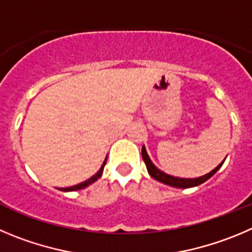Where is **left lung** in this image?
<instances>
[{
  "label": "left lung",
  "mask_w": 252,
  "mask_h": 252,
  "mask_svg": "<svg viewBox=\"0 0 252 252\" xmlns=\"http://www.w3.org/2000/svg\"><path fill=\"white\" fill-rule=\"evenodd\" d=\"M142 157H143V160H144L145 165H147L148 173L150 174V176H152V178H154L155 180H158V182H160V183H164V184H166V185H170V187L184 188V189L185 188L197 187V185H200V184H203V183H205L206 180L210 179L211 176H213L214 174L219 170V169L221 168V165L224 164V161H225L224 160L222 163H220L215 169H214V170H211L210 173L205 174V175L200 176V178H195V179H183V178H175V176L168 175V174H165V173H163L161 170H159V169L152 163V160H150L149 157H148L147 150H145L144 147L142 148Z\"/></svg>",
  "instance_id": "obj_1"
}]
</instances>
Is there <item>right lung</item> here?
<instances>
[{"instance_id":"right-lung-1","label":"right lung","mask_w":252,"mask_h":252,"mask_svg":"<svg viewBox=\"0 0 252 252\" xmlns=\"http://www.w3.org/2000/svg\"><path fill=\"white\" fill-rule=\"evenodd\" d=\"M105 163H107V158H105V160H104V163H103V165L100 166L99 171H98V173L95 174V175L92 176V178H89L88 180H86V182L81 183V184H78V185H74V187L62 188V189H61V190H62V191H74V190H81V189H84V188H87V187H88V185L93 184L94 182H97V180L99 179L100 176H102V174H103V169H104Z\"/></svg>"}]
</instances>
